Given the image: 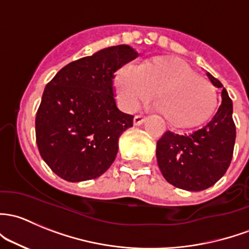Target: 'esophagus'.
<instances>
[{"label": "esophagus", "mask_w": 249, "mask_h": 249, "mask_svg": "<svg viewBox=\"0 0 249 249\" xmlns=\"http://www.w3.org/2000/svg\"><path fill=\"white\" fill-rule=\"evenodd\" d=\"M145 118L143 116H135L133 118V124L136 125V126H138V125H142L143 123H144Z\"/></svg>", "instance_id": "obj_1"}]
</instances>
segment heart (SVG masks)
I'll return each instance as SVG.
<instances>
[{"label": "heart", "instance_id": "b5f03b06", "mask_svg": "<svg viewBox=\"0 0 249 249\" xmlns=\"http://www.w3.org/2000/svg\"><path fill=\"white\" fill-rule=\"evenodd\" d=\"M114 87L120 104L127 109L135 107L137 101L151 98L156 90L160 111L175 127L201 125L217 107L213 83L174 57H154L141 67L124 64L117 71Z\"/></svg>", "mask_w": 249, "mask_h": 249}]
</instances>
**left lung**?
<instances>
[{"mask_svg":"<svg viewBox=\"0 0 249 249\" xmlns=\"http://www.w3.org/2000/svg\"><path fill=\"white\" fill-rule=\"evenodd\" d=\"M206 75L214 87L222 89V104L213 119L190 135L167 131L156 145L164 179L173 186L195 192L211 187L226 174L236 138L228 91L210 72Z\"/></svg>","mask_w":249,"mask_h":249,"instance_id":"left-lung-1","label":"left lung"}]
</instances>
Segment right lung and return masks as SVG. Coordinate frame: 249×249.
I'll return each instance as SVG.
<instances>
[{
  "label": "right lung",
  "mask_w": 249,
  "mask_h": 249,
  "mask_svg": "<svg viewBox=\"0 0 249 249\" xmlns=\"http://www.w3.org/2000/svg\"><path fill=\"white\" fill-rule=\"evenodd\" d=\"M137 56L129 45L109 46L67 64L46 85L36 138L41 158L59 178L96 179L113 163L120 135L133 123L117 107L114 72Z\"/></svg>",
  "instance_id": "1"
}]
</instances>
